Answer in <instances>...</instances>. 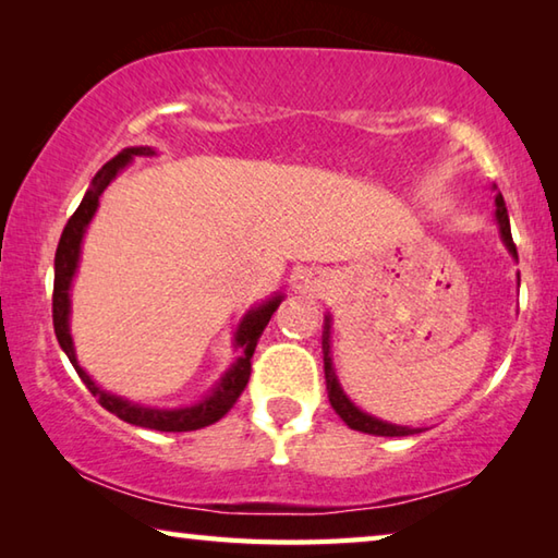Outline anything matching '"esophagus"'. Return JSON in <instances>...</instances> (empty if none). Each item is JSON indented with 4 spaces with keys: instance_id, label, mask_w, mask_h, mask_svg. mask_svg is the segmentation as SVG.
I'll list each match as a JSON object with an SVG mask.
<instances>
[{
    "instance_id": "1",
    "label": "esophagus",
    "mask_w": 558,
    "mask_h": 558,
    "mask_svg": "<svg viewBox=\"0 0 558 558\" xmlns=\"http://www.w3.org/2000/svg\"><path fill=\"white\" fill-rule=\"evenodd\" d=\"M305 282H307V288H310V290H315V292L325 290V286H327L323 272H310V276H307V280H305Z\"/></svg>"
}]
</instances>
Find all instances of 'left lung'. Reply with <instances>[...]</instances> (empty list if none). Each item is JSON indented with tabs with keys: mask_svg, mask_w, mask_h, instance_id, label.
<instances>
[{
	"mask_svg": "<svg viewBox=\"0 0 558 558\" xmlns=\"http://www.w3.org/2000/svg\"><path fill=\"white\" fill-rule=\"evenodd\" d=\"M495 204H497V221H499V231H502V239L507 243V248L512 256H517V245L512 241V231H509V216H507V206L502 194H495ZM323 347H325V381H327V391H329V403H332V409L339 413V418H342L349 428L354 430H362V433H369V436H413V433H418L415 428H403V426H393V423H384L379 418H372V415H366L364 411H359L356 405L347 399L342 386H339L337 376L332 372V359H329V325H327V332L323 339Z\"/></svg>",
	"mask_w": 558,
	"mask_h": 558,
	"instance_id": "left-lung-1",
	"label": "left lung"
}]
</instances>
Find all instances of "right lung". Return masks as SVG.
<instances>
[{
	"instance_id": "obj_1",
	"label": "right lung",
	"mask_w": 558,
	"mask_h": 558,
	"mask_svg": "<svg viewBox=\"0 0 558 558\" xmlns=\"http://www.w3.org/2000/svg\"><path fill=\"white\" fill-rule=\"evenodd\" d=\"M132 155H153V149L147 147H130L122 149L118 157H112L108 165H102L100 172L93 177V186L83 196V202L78 209L73 211V216L65 223V229L61 233L59 248H56V260H53V329H56V339H59L61 349L65 356L71 359L73 369L78 372L81 381L88 386V391L96 396L98 403L102 409L116 413L120 421L132 423V426H143V428H153V430H165V433H182V430H199L204 426H211L219 418H223L226 413L233 409V403L239 401V396L243 393L245 384L251 379V356L256 352L258 337L266 325L270 323L272 313H276L280 305V295H276L268 302H263L260 307L251 310L248 315L243 317V323L235 332V344L243 349V354L239 356L221 384L216 386V391L204 399L202 403L189 405V409H177V411H165V409H143V405H135L125 399H118V396L106 393L98 389L96 384L90 381V376L81 369L78 362H75V352H73V342L69 335V288H71V278L75 272V266H78V251H81V239L86 233V226L93 219V214L98 209V199L102 194L112 177H116L122 167L130 162Z\"/></svg>"
}]
</instances>
